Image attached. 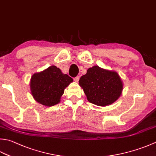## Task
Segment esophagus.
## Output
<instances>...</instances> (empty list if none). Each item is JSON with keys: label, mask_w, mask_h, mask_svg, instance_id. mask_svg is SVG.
Instances as JSON below:
<instances>
[{"label": "esophagus", "mask_w": 156, "mask_h": 156, "mask_svg": "<svg viewBox=\"0 0 156 156\" xmlns=\"http://www.w3.org/2000/svg\"><path fill=\"white\" fill-rule=\"evenodd\" d=\"M79 79H80V77H79V76H76V77H75L74 78V80L75 81V82H78V80H79Z\"/></svg>", "instance_id": "1"}]
</instances>
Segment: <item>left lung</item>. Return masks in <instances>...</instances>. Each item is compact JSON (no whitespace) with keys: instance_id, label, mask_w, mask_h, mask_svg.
Instances as JSON below:
<instances>
[{"instance_id":"left-lung-1","label":"left lung","mask_w":156,"mask_h":156,"mask_svg":"<svg viewBox=\"0 0 156 156\" xmlns=\"http://www.w3.org/2000/svg\"><path fill=\"white\" fill-rule=\"evenodd\" d=\"M79 85L83 89L87 100L97 106L105 107L114 103L120 97L123 82L115 71L94 66L81 76Z\"/></svg>"}]
</instances>
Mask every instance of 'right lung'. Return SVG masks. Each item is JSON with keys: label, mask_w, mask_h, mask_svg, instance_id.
I'll return each instance as SVG.
<instances>
[{"label": "right lung", "mask_w": 156, "mask_h": 156, "mask_svg": "<svg viewBox=\"0 0 156 156\" xmlns=\"http://www.w3.org/2000/svg\"><path fill=\"white\" fill-rule=\"evenodd\" d=\"M72 82L73 79L68 74L51 66L32 76L30 91L33 98L40 104L51 107L60 102L64 90Z\"/></svg>", "instance_id": "right-lung-1"}]
</instances>
